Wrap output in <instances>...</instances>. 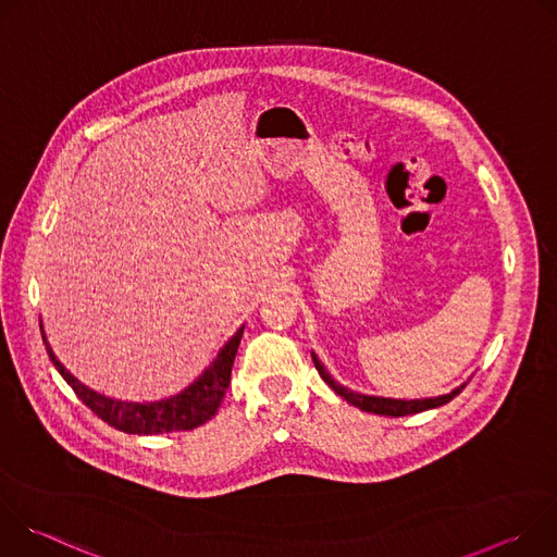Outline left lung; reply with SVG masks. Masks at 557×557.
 I'll list each match as a JSON object with an SVG mask.
<instances>
[{
  "label": "left lung",
  "instance_id": "1",
  "mask_svg": "<svg viewBox=\"0 0 557 557\" xmlns=\"http://www.w3.org/2000/svg\"><path fill=\"white\" fill-rule=\"evenodd\" d=\"M312 361H314V368L317 372H320V376L339 394L344 396V399L348 404H352L355 408L363 410V412H374V414H383V417H408V414H417V412H425V410H432V408H438V406H445L449 404L456 394L462 392L465 383L460 387H456L454 392L449 394H443V396H436V399H421V401H396V399H379V396H363V394H355L350 389H346L344 385L335 383L333 376L326 372V368L322 366V361L317 359L312 355Z\"/></svg>",
  "mask_w": 557,
  "mask_h": 557
}]
</instances>
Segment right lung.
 I'll list each match as a JSON object with an SVG mask.
<instances>
[{
  "instance_id": "right-lung-1",
  "label": "right lung",
  "mask_w": 557,
  "mask_h": 557,
  "mask_svg": "<svg viewBox=\"0 0 557 557\" xmlns=\"http://www.w3.org/2000/svg\"><path fill=\"white\" fill-rule=\"evenodd\" d=\"M243 331L245 326L226 342L218 359L209 366V370H205V374L198 381H194L178 396H172V399L156 401V404H125V401L106 399V396L78 383L59 363V359L52 355L48 344H46V350L54 368L67 381V385L74 389L78 399H82L110 428L125 434H170V432L194 430L207 423L211 417H215L224 399V392L231 383V368H233L237 346H240V339H243Z\"/></svg>"
}]
</instances>
